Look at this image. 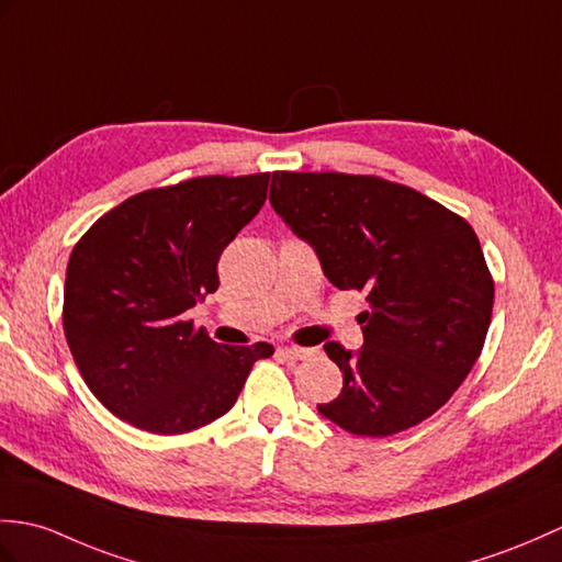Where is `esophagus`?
Wrapping results in <instances>:
<instances>
[{
  "instance_id": "esophagus-1",
  "label": "esophagus",
  "mask_w": 562,
  "mask_h": 562,
  "mask_svg": "<svg viewBox=\"0 0 562 562\" xmlns=\"http://www.w3.org/2000/svg\"><path fill=\"white\" fill-rule=\"evenodd\" d=\"M278 355L284 357V359H290V361H299V359L308 357V349H304V347H280Z\"/></svg>"
}]
</instances>
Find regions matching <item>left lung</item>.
Returning a JSON list of instances; mask_svg holds the SVG:
<instances>
[{
	"instance_id": "8db88e82",
	"label": "left lung",
	"mask_w": 562,
	"mask_h": 562,
	"mask_svg": "<svg viewBox=\"0 0 562 562\" xmlns=\"http://www.w3.org/2000/svg\"><path fill=\"white\" fill-rule=\"evenodd\" d=\"M270 203L337 290L367 292L363 347H323L342 371V393L318 412L371 438L436 414L472 371L491 325L493 280L469 222L367 175L272 172Z\"/></svg>"
}]
</instances>
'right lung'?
Instances as JSON below:
<instances>
[{
  "instance_id": "1",
  "label": "right lung",
  "mask_w": 562,
  "mask_h": 562,
  "mask_svg": "<svg viewBox=\"0 0 562 562\" xmlns=\"http://www.w3.org/2000/svg\"><path fill=\"white\" fill-rule=\"evenodd\" d=\"M270 175L195 177L132 195L74 246L64 335L78 371L122 422L160 436L227 414L272 345H217L187 311L220 284L225 246L266 203Z\"/></svg>"
}]
</instances>
